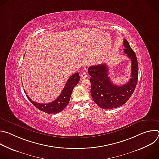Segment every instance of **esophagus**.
Listing matches in <instances>:
<instances>
[{
	"label": "esophagus",
	"mask_w": 159,
	"mask_h": 159,
	"mask_svg": "<svg viewBox=\"0 0 159 159\" xmlns=\"http://www.w3.org/2000/svg\"><path fill=\"white\" fill-rule=\"evenodd\" d=\"M87 77V73H85V72H82V73L81 74V75H80V78H81L82 79H84L86 78Z\"/></svg>",
	"instance_id": "1"
}]
</instances>
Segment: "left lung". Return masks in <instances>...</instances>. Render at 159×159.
<instances>
[{"label":"left lung","instance_id":"1","mask_svg":"<svg viewBox=\"0 0 159 159\" xmlns=\"http://www.w3.org/2000/svg\"><path fill=\"white\" fill-rule=\"evenodd\" d=\"M124 53L131 61V75L129 80L123 85L112 84L108 77L106 64L90 66L88 73L91 84L90 94L94 102L104 109H112L123 105L130 98L137 84L139 65L135 53L126 39H124Z\"/></svg>","mask_w":159,"mask_h":159}]
</instances>
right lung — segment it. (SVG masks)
I'll use <instances>...</instances> for the list:
<instances>
[{
  "label": "right lung",
  "instance_id": "obj_1",
  "mask_svg": "<svg viewBox=\"0 0 159 159\" xmlns=\"http://www.w3.org/2000/svg\"><path fill=\"white\" fill-rule=\"evenodd\" d=\"M79 80L80 76L78 72L70 77V78L68 79L65 86L64 87L60 96L55 100L50 103H38L31 99L28 95H26V96L30 101L40 111L47 112L48 114H56V113H58L62 111L68 105V104H69L73 89L79 83ZM25 93L26 94L25 90Z\"/></svg>",
  "mask_w": 159,
  "mask_h": 159
}]
</instances>
